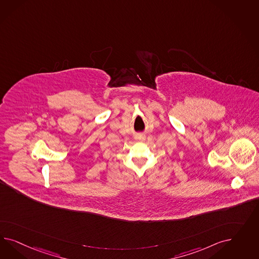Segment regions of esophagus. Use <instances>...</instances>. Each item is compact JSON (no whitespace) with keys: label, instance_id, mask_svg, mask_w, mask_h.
Masks as SVG:
<instances>
[{"label":"esophagus","instance_id":"obj_1","mask_svg":"<svg viewBox=\"0 0 259 259\" xmlns=\"http://www.w3.org/2000/svg\"><path fill=\"white\" fill-rule=\"evenodd\" d=\"M136 140H138L139 141H145V135L143 134H137L136 135Z\"/></svg>","mask_w":259,"mask_h":259}]
</instances>
